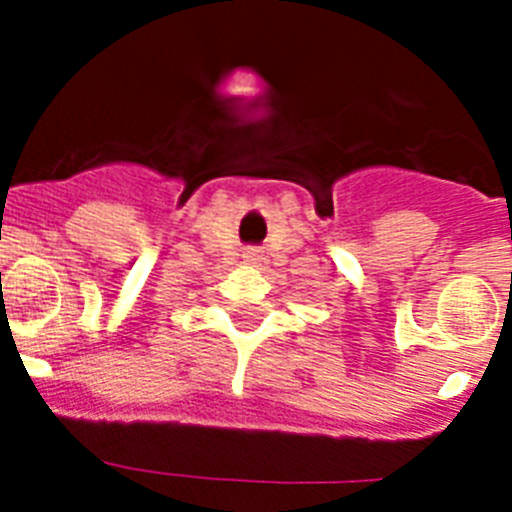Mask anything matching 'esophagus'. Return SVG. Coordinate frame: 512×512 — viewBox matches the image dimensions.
Segmentation results:
<instances>
[{
    "label": "esophagus",
    "instance_id": "obj_1",
    "mask_svg": "<svg viewBox=\"0 0 512 512\" xmlns=\"http://www.w3.org/2000/svg\"><path fill=\"white\" fill-rule=\"evenodd\" d=\"M243 261H248V264H256V261H259V253L246 251V253H243Z\"/></svg>",
    "mask_w": 512,
    "mask_h": 512
}]
</instances>
